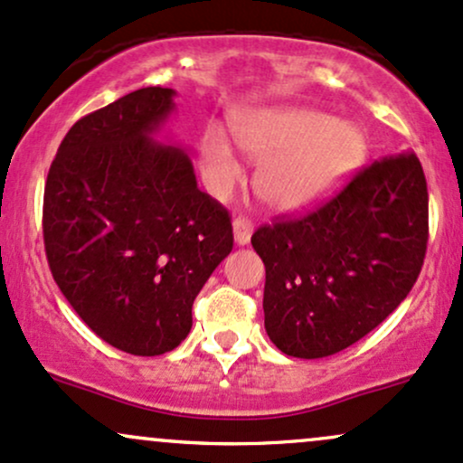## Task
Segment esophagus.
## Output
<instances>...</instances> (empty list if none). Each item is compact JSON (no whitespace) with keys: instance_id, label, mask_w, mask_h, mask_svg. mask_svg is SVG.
Here are the masks:
<instances>
[{"instance_id":"34e87169","label":"esophagus","mask_w":463,"mask_h":463,"mask_svg":"<svg viewBox=\"0 0 463 463\" xmlns=\"http://www.w3.org/2000/svg\"><path fill=\"white\" fill-rule=\"evenodd\" d=\"M232 227H233V241H236V245L238 247L249 245V241H251V233H253L251 221H247V218L238 216L236 221H233Z\"/></svg>"}]
</instances>
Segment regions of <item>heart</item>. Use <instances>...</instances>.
<instances>
[{
  "instance_id": "obj_1",
  "label": "heart",
  "mask_w": 463,
  "mask_h": 463,
  "mask_svg": "<svg viewBox=\"0 0 463 463\" xmlns=\"http://www.w3.org/2000/svg\"><path fill=\"white\" fill-rule=\"evenodd\" d=\"M238 148L260 162L256 192L264 205L293 214L319 205L344 188L367 157V135L347 119L308 107H269L232 119ZM212 190L225 194L241 181V165L221 133L201 139Z\"/></svg>"
}]
</instances>
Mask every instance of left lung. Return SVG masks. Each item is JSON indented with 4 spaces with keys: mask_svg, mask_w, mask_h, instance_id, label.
<instances>
[{
    "mask_svg": "<svg viewBox=\"0 0 463 463\" xmlns=\"http://www.w3.org/2000/svg\"><path fill=\"white\" fill-rule=\"evenodd\" d=\"M429 238V192L415 153L363 168L335 199L264 225V328L284 354L324 358L372 332L409 295Z\"/></svg>",
    "mask_w": 463,
    "mask_h": 463,
    "instance_id": "8db88e82",
    "label": "left lung"
}]
</instances>
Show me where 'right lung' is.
I'll use <instances>...</instances> for the list:
<instances>
[{"mask_svg": "<svg viewBox=\"0 0 463 463\" xmlns=\"http://www.w3.org/2000/svg\"><path fill=\"white\" fill-rule=\"evenodd\" d=\"M175 90L144 87L78 119L50 165L43 241L61 293L118 350L157 356L233 247L227 210L196 185L188 148L159 139Z\"/></svg>", "mask_w": 463, "mask_h": 463, "instance_id": "obj_1", "label": "right lung"}]
</instances>
